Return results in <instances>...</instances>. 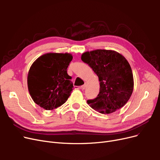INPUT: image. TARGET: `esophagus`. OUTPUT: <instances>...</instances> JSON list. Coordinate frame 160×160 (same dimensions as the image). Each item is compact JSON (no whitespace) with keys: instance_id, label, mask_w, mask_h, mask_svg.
Returning a JSON list of instances; mask_svg holds the SVG:
<instances>
[{"instance_id":"34e87169","label":"esophagus","mask_w":160,"mask_h":160,"mask_svg":"<svg viewBox=\"0 0 160 160\" xmlns=\"http://www.w3.org/2000/svg\"><path fill=\"white\" fill-rule=\"evenodd\" d=\"M85 87H86V83H85V84L83 85H81L80 88H81L82 90H84V89H85Z\"/></svg>"}]
</instances>
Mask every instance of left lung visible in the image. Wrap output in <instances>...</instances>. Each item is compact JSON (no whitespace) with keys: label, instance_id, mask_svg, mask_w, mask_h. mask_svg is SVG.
<instances>
[{"label":"left lung","instance_id":"8db88e82","mask_svg":"<svg viewBox=\"0 0 160 160\" xmlns=\"http://www.w3.org/2000/svg\"><path fill=\"white\" fill-rule=\"evenodd\" d=\"M81 60L98 76L99 93L88 100L90 107L101 113L115 112L127 103L133 90V77L130 65L119 52L98 49L84 52Z\"/></svg>","mask_w":160,"mask_h":160}]
</instances>
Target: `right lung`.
<instances>
[{"mask_svg":"<svg viewBox=\"0 0 160 160\" xmlns=\"http://www.w3.org/2000/svg\"><path fill=\"white\" fill-rule=\"evenodd\" d=\"M72 59L69 53H47L33 62L27 77L29 93L36 104L52 110L64 104L73 85L67 74Z\"/></svg>","mask_w":160,"mask_h":160,"instance_id":"obj_1","label":"right lung"}]
</instances>
